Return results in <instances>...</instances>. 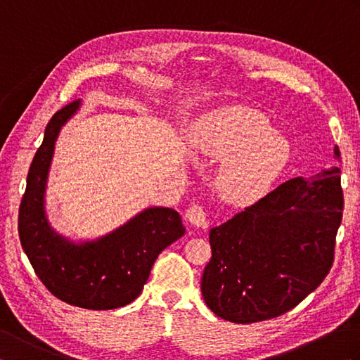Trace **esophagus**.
<instances>
[{"label": "esophagus", "instance_id": "34e87169", "mask_svg": "<svg viewBox=\"0 0 360 360\" xmlns=\"http://www.w3.org/2000/svg\"><path fill=\"white\" fill-rule=\"evenodd\" d=\"M187 218L190 223L196 227H201L205 229L209 226V221H207V215H205V210L202 209V205L200 204H192L190 207L187 209Z\"/></svg>", "mask_w": 360, "mask_h": 360}]
</instances>
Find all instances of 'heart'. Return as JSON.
<instances>
[{
    "label": "heart",
    "mask_w": 360,
    "mask_h": 360,
    "mask_svg": "<svg viewBox=\"0 0 360 360\" xmlns=\"http://www.w3.org/2000/svg\"><path fill=\"white\" fill-rule=\"evenodd\" d=\"M193 148L221 159L215 186L226 201L259 200L285 168L289 145L274 133L263 112L249 106H226L205 114L190 133Z\"/></svg>",
    "instance_id": "obj_1"
}]
</instances>
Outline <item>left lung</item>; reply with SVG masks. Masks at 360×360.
<instances>
[{
    "mask_svg": "<svg viewBox=\"0 0 360 360\" xmlns=\"http://www.w3.org/2000/svg\"><path fill=\"white\" fill-rule=\"evenodd\" d=\"M339 159V148L334 150ZM340 168L292 178L209 235L204 302L233 323L285 314L325 280L342 223Z\"/></svg>",
    "mask_w": 360,
    "mask_h": 360,
    "instance_id": "1",
    "label": "left lung"
}]
</instances>
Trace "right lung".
Masks as SVG:
<instances>
[{
    "label": "right lung",
    "instance_id": "1",
    "mask_svg": "<svg viewBox=\"0 0 360 360\" xmlns=\"http://www.w3.org/2000/svg\"><path fill=\"white\" fill-rule=\"evenodd\" d=\"M74 101L53 114L27 173L18 210L21 248L49 292L74 307L114 309L139 297L153 263L184 235L178 212L151 207L97 241L72 244L53 233L44 215V187L60 128L77 111Z\"/></svg>",
    "mask_w": 360,
    "mask_h": 360
}]
</instances>
